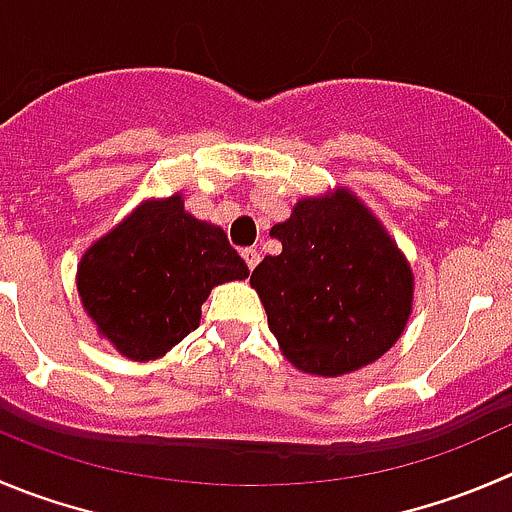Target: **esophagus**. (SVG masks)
<instances>
[{
    "instance_id": "1",
    "label": "esophagus",
    "mask_w": 512,
    "mask_h": 512,
    "mask_svg": "<svg viewBox=\"0 0 512 512\" xmlns=\"http://www.w3.org/2000/svg\"><path fill=\"white\" fill-rule=\"evenodd\" d=\"M241 256H243V261H246V266L251 271L256 269V266H259V261H261V256H259V251H256V248H243Z\"/></svg>"
}]
</instances>
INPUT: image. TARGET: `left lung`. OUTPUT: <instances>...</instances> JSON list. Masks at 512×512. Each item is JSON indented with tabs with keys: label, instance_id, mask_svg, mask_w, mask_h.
<instances>
[{
	"label": "left lung",
	"instance_id": "1",
	"mask_svg": "<svg viewBox=\"0 0 512 512\" xmlns=\"http://www.w3.org/2000/svg\"><path fill=\"white\" fill-rule=\"evenodd\" d=\"M271 236L281 253L253 269L251 286L296 369L342 377L392 349L410 319L415 276L354 193L304 198Z\"/></svg>",
	"mask_w": 512,
	"mask_h": 512
}]
</instances>
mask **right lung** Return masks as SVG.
<instances>
[{
	"label": "right lung",
	"mask_w": 512,
	"mask_h": 512,
	"mask_svg": "<svg viewBox=\"0 0 512 512\" xmlns=\"http://www.w3.org/2000/svg\"><path fill=\"white\" fill-rule=\"evenodd\" d=\"M246 276L223 228L186 213L175 193L145 201L92 243L77 291L97 332L123 357L148 362L196 329L213 286Z\"/></svg>",
	"instance_id": "1"
}]
</instances>
